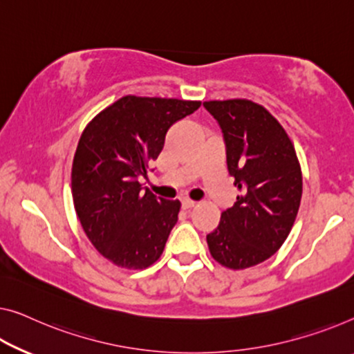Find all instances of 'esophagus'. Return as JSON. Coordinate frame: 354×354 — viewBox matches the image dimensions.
I'll list each match as a JSON object with an SVG mask.
<instances>
[{"instance_id": "obj_1", "label": "esophagus", "mask_w": 354, "mask_h": 354, "mask_svg": "<svg viewBox=\"0 0 354 354\" xmlns=\"http://www.w3.org/2000/svg\"><path fill=\"white\" fill-rule=\"evenodd\" d=\"M181 205H183V208H184V209H191V208H194V207H195V205H197V203H195V202H194V200L184 198V200H183V202H181Z\"/></svg>"}]
</instances>
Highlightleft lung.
<instances>
[{"instance_id":"left-lung-1","label":"left lung","mask_w":354,"mask_h":354,"mask_svg":"<svg viewBox=\"0 0 354 354\" xmlns=\"http://www.w3.org/2000/svg\"><path fill=\"white\" fill-rule=\"evenodd\" d=\"M223 131L229 175L240 189L234 207L207 235L221 266L241 270L275 254L291 232L302 198V171L278 120L250 100L205 102Z\"/></svg>"}]
</instances>
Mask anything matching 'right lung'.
I'll use <instances>...</instances> for the list:
<instances>
[{
	"mask_svg": "<svg viewBox=\"0 0 354 354\" xmlns=\"http://www.w3.org/2000/svg\"><path fill=\"white\" fill-rule=\"evenodd\" d=\"M200 102L127 95L95 115L82 131L71 170L73 202L92 245L124 268L159 259L181 208L141 187L170 127Z\"/></svg>",
	"mask_w": 354,
	"mask_h": 354,
	"instance_id": "add662e5",
	"label": "right lung"
}]
</instances>
